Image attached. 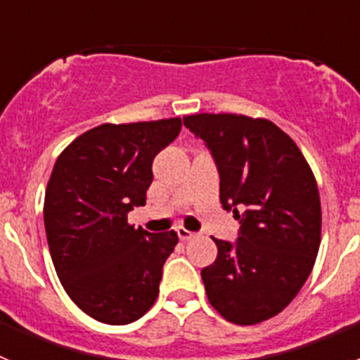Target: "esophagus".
<instances>
[{"instance_id":"1","label":"esophagus","mask_w":360,"mask_h":360,"mask_svg":"<svg viewBox=\"0 0 360 360\" xmlns=\"http://www.w3.org/2000/svg\"><path fill=\"white\" fill-rule=\"evenodd\" d=\"M176 232H178V238H180L182 241H189V240H193V238L198 236V232H191V231H187V229H184V227L178 229Z\"/></svg>"}]
</instances>
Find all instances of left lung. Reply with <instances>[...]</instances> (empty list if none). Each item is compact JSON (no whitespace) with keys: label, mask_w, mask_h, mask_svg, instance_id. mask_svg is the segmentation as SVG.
I'll use <instances>...</instances> for the list:
<instances>
[{"label":"left lung","mask_w":360,"mask_h":360,"mask_svg":"<svg viewBox=\"0 0 360 360\" xmlns=\"http://www.w3.org/2000/svg\"><path fill=\"white\" fill-rule=\"evenodd\" d=\"M219 173V202L240 219L236 241L212 238L202 269L209 303L234 324H256L290 304L316 263L321 200L295 142L274 122L236 113L184 117Z\"/></svg>","instance_id":"1"}]
</instances>
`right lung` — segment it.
<instances>
[{"instance_id":"add662e5","label":"right lung","mask_w":360,"mask_h":360,"mask_svg":"<svg viewBox=\"0 0 360 360\" xmlns=\"http://www.w3.org/2000/svg\"><path fill=\"white\" fill-rule=\"evenodd\" d=\"M182 129V119L101 124L59 155L44 193V229L66 294L106 324L141 319L157 301L174 231L128 224L144 205L153 158Z\"/></svg>"}]
</instances>
